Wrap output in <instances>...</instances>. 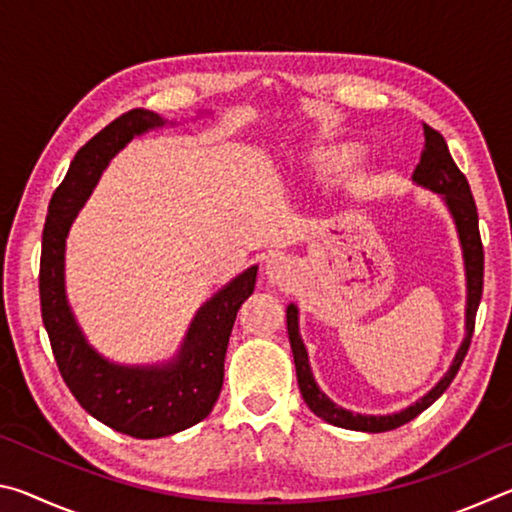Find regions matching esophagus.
I'll list each match as a JSON object with an SVG mask.
<instances>
[{"mask_svg": "<svg viewBox=\"0 0 512 512\" xmlns=\"http://www.w3.org/2000/svg\"><path fill=\"white\" fill-rule=\"evenodd\" d=\"M291 268H293V264L289 257L275 255L266 262V275H268V280H273V282H284L289 277Z\"/></svg>", "mask_w": 512, "mask_h": 512, "instance_id": "esophagus-1", "label": "esophagus"}]
</instances>
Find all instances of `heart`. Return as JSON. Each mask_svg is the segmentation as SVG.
<instances>
[{
	"instance_id": "heart-1",
	"label": "heart",
	"mask_w": 512,
	"mask_h": 512,
	"mask_svg": "<svg viewBox=\"0 0 512 512\" xmlns=\"http://www.w3.org/2000/svg\"><path fill=\"white\" fill-rule=\"evenodd\" d=\"M352 155V151H343V153H336V158L334 160H348Z\"/></svg>"
}]
</instances>
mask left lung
I'll use <instances>...</instances> for the list:
<instances>
[{"instance_id": "8db88e82", "label": "left lung", "mask_w": 512, "mask_h": 512, "mask_svg": "<svg viewBox=\"0 0 512 512\" xmlns=\"http://www.w3.org/2000/svg\"><path fill=\"white\" fill-rule=\"evenodd\" d=\"M422 126H424V146H422L418 167L413 171V178L415 183L443 194L449 210H452L456 219L458 235H461V244L465 253V268H467V325H465L467 336L461 345V350L456 354L452 368H449L447 375L438 381V386L433 388L431 393L424 395L420 402H415L413 406H409V409H404L402 413H395V415H379V418L377 415H354L350 411L341 409V406H336L332 400H327L325 393L316 386L314 375H311L309 370L307 350L305 345H302L300 334H298V309L289 305L287 329H289V341L293 350V361H296L300 393L305 397L309 409L314 411L318 418L334 424V427L381 433V431H393L397 427H402V424L411 422L413 418H418L424 409H429V406L447 391V386L452 384L458 368H461L467 350H470L476 309H479L481 293H483V244H481V232H479V214H476V203H474L470 183H467L465 173L456 167L452 153L447 149L445 137L429 124H422Z\"/></svg>"}]
</instances>
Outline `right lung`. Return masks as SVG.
Segmentation results:
<instances>
[{"instance_id":"add662e5","label":"right lung","mask_w":512,"mask_h":512,"mask_svg":"<svg viewBox=\"0 0 512 512\" xmlns=\"http://www.w3.org/2000/svg\"><path fill=\"white\" fill-rule=\"evenodd\" d=\"M149 110H131L99 131L74 155L63 183L51 196L42 230L40 309L60 375L85 411L133 438H162L201 422L223 386V359L237 311L255 289L257 268L216 293L196 316L176 363L164 368H121L101 359L76 327L63 289L65 237L76 210L108 160L133 135L162 126Z\"/></svg>"}]
</instances>
